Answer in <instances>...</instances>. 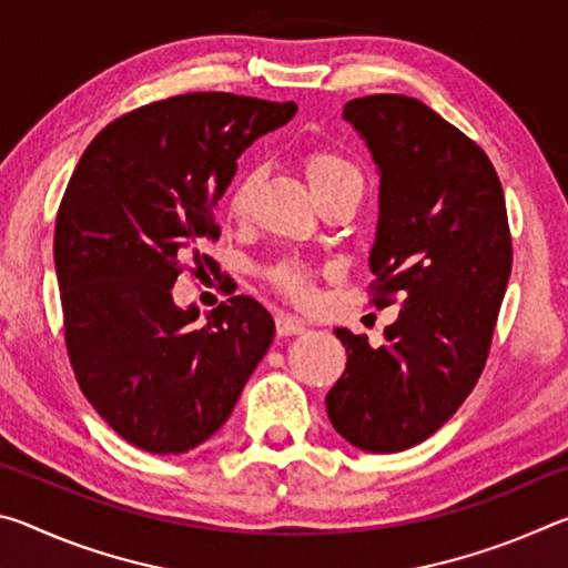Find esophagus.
<instances>
[{"instance_id":"34e87169","label":"esophagus","mask_w":568,"mask_h":568,"mask_svg":"<svg viewBox=\"0 0 568 568\" xmlns=\"http://www.w3.org/2000/svg\"><path fill=\"white\" fill-rule=\"evenodd\" d=\"M303 331H305V323L301 318H295V315H285V313L277 315V333L281 335H297Z\"/></svg>"}]
</instances>
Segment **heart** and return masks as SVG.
I'll return each mask as SVG.
<instances>
[{
    "label": "heart",
    "mask_w": 568,
    "mask_h": 568,
    "mask_svg": "<svg viewBox=\"0 0 568 568\" xmlns=\"http://www.w3.org/2000/svg\"><path fill=\"white\" fill-rule=\"evenodd\" d=\"M303 162H305L307 180H311V187L315 195L331 187L345 185V182H363L361 170L355 168L351 160H345L333 150H311L303 158ZM255 187H257V170H247L245 175L237 178V182L227 195L230 215L233 217L247 215L250 203H253V195H255ZM271 281L281 287L285 295H291L293 301H301V303L311 301L313 285L303 263L297 261L277 263L271 273Z\"/></svg>",
    "instance_id": "b5f03b06"
}]
</instances>
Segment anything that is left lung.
I'll return each instance as SVG.
<instances>
[{"instance_id":"1","label":"left lung","mask_w":568,"mask_h":568,"mask_svg":"<svg viewBox=\"0 0 568 568\" xmlns=\"http://www.w3.org/2000/svg\"><path fill=\"white\" fill-rule=\"evenodd\" d=\"M378 165L371 291L398 321L368 335L335 328L348 353L325 396L333 428L368 454L434 436L474 390L511 275L501 180L474 140L406 94L343 108Z\"/></svg>"}]
</instances>
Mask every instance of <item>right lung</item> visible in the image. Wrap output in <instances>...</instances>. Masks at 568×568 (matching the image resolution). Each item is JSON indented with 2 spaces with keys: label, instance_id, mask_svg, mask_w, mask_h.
Listing matches in <instances>:
<instances>
[{
  "label": "right lung",
  "instance_id": "1",
  "mask_svg": "<svg viewBox=\"0 0 568 568\" xmlns=\"http://www.w3.org/2000/svg\"><path fill=\"white\" fill-rule=\"evenodd\" d=\"M295 102L190 92L110 122L77 162L54 227L64 343L77 383L114 434L185 454L230 418L275 335L250 295L200 311L178 275L215 271L217 200L237 158L283 128Z\"/></svg>",
  "mask_w": 568,
  "mask_h": 568
}]
</instances>
